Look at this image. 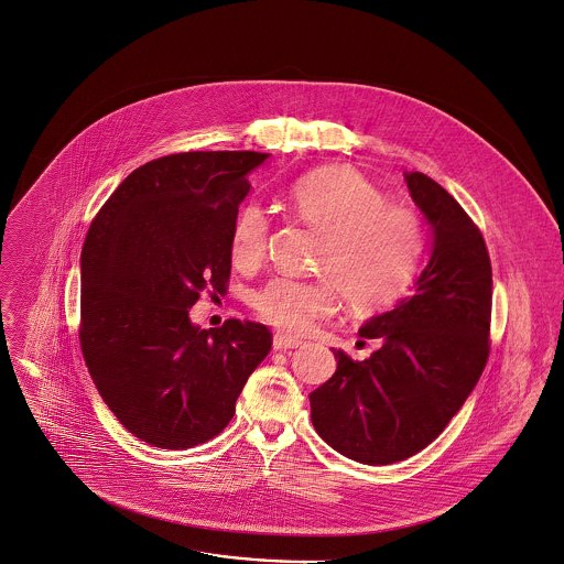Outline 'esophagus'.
I'll list each match as a JSON object with an SVG mask.
<instances>
[{
    "label": "esophagus",
    "instance_id": "esophagus-1",
    "mask_svg": "<svg viewBox=\"0 0 564 564\" xmlns=\"http://www.w3.org/2000/svg\"><path fill=\"white\" fill-rule=\"evenodd\" d=\"M303 341L296 338H290V336H283V334H276L272 339V348L274 350H288V348H299Z\"/></svg>",
    "mask_w": 564,
    "mask_h": 564
}]
</instances>
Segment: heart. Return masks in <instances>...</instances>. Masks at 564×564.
Instances as JSON below:
<instances>
[{"label": "heart", "mask_w": 564, "mask_h": 564, "mask_svg": "<svg viewBox=\"0 0 564 564\" xmlns=\"http://www.w3.org/2000/svg\"><path fill=\"white\" fill-rule=\"evenodd\" d=\"M290 209L303 225L321 232L316 281L276 276L254 296V310L274 327L305 334L336 310V288L350 307L368 310L394 301L414 279L423 254L419 214L383 194L359 172L329 167L299 178ZM268 218L246 205L230 232V261L250 272L265 259Z\"/></svg>", "instance_id": "heart-1"}]
</instances>
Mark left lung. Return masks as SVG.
Here are the masks:
<instances>
[{
  "instance_id": "left-lung-1",
  "label": "left lung",
  "mask_w": 564,
  "mask_h": 564,
  "mask_svg": "<svg viewBox=\"0 0 564 564\" xmlns=\"http://www.w3.org/2000/svg\"><path fill=\"white\" fill-rule=\"evenodd\" d=\"M432 225V254L412 296L359 329L379 339L368 359L334 350V377L310 394L312 423L334 449L370 466L434 443L459 412L488 359L492 270L479 228L447 189L405 172Z\"/></svg>"
}]
</instances>
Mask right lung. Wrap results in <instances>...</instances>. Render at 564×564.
<instances>
[{
    "label": "right lung",
    "mask_w": 564,
    "mask_h": 564,
    "mask_svg": "<svg viewBox=\"0 0 564 564\" xmlns=\"http://www.w3.org/2000/svg\"><path fill=\"white\" fill-rule=\"evenodd\" d=\"M263 152H181L123 178L80 254V346L91 379L143 443L189 449L235 414L272 334L250 321L200 329L189 310L225 294L230 232Z\"/></svg>",
    "instance_id": "add662e5"
}]
</instances>
